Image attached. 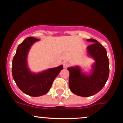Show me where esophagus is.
<instances>
[{"label": "esophagus", "mask_w": 123, "mask_h": 123, "mask_svg": "<svg viewBox=\"0 0 123 123\" xmlns=\"http://www.w3.org/2000/svg\"><path fill=\"white\" fill-rule=\"evenodd\" d=\"M63 66L64 68H67L69 66V63L67 62H64L63 63Z\"/></svg>", "instance_id": "obj_1"}]
</instances>
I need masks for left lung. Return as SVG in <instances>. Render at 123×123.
<instances>
[{
	"label": "left lung",
	"mask_w": 123,
	"mask_h": 123,
	"mask_svg": "<svg viewBox=\"0 0 123 123\" xmlns=\"http://www.w3.org/2000/svg\"><path fill=\"white\" fill-rule=\"evenodd\" d=\"M87 41L93 43L87 47L88 54L95 60L92 74L86 75L78 67L68 68L70 90L76 95L84 97L95 95L101 91L109 74V62L105 47L94 39Z\"/></svg>",
	"instance_id": "obj_1"
}]
</instances>
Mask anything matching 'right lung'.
I'll list each match as a JSON object with an SVG mask.
<instances>
[{
  "instance_id": "add662e5",
  "label": "right lung",
  "mask_w": 123,
  "mask_h": 123,
  "mask_svg": "<svg viewBox=\"0 0 123 123\" xmlns=\"http://www.w3.org/2000/svg\"><path fill=\"white\" fill-rule=\"evenodd\" d=\"M37 40L35 37L26 38L18 46L12 60V74L15 83L22 92L32 97L46 94L63 69V66L60 65L38 74L30 72L26 66L27 54L32 44Z\"/></svg>"
}]
</instances>
